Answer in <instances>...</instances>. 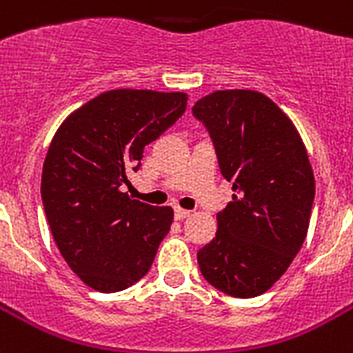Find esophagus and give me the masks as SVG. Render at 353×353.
<instances>
[{
  "mask_svg": "<svg viewBox=\"0 0 353 353\" xmlns=\"http://www.w3.org/2000/svg\"><path fill=\"white\" fill-rule=\"evenodd\" d=\"M190 216V212L185 210V208H179V206H176L174 208V217H176L177 221H181V219H186V217Z\"/></svg>",
  "mask_w": 353,
  "mask_h": 353,
  "instance_id": "esophagus-1",
  "label": "esophagus"
}]
</instances>
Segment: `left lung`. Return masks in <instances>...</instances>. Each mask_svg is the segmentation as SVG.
<instances>
[{"label": "left lung", "mask_w": 353, "mask_h": 353, "mask_svg": "<svg viewBox=\"0 0 353 353\" xmlns=\"http://www.w3.org/2000/svg\"><path fill=\"white\" fill-rule=\"evenodd\" d=\"M192 114L214 143L232 201L216 237L197 252L203 277L232 297L265 294L305 243L316 181L290 117L265 94L217 90Z\"/></svg>", "instance_id": "left-lung-1"}]
</instances>
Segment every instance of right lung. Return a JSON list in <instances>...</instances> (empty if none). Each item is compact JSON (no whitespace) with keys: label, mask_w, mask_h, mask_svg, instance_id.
I'll return each instance as SVG.
<instances>
[{"label":"right lung","mask_w":353,"mask_h":353,"mask_svg":"<svg viewBox=\"0 0 353 353\" xmlns=\"http://www.w3.org/2000/svg\"><path fill=\"white\" fill-rule=\"evenodd\" d=\"M185 92L119 88L57 128L43 163L41 199L63 259L87 286L125 290L147 276L174 210L130 199L123 186L143 150L183 116Z\"/></svg>","instance_id":"right-lung-1"}]
</instances>
